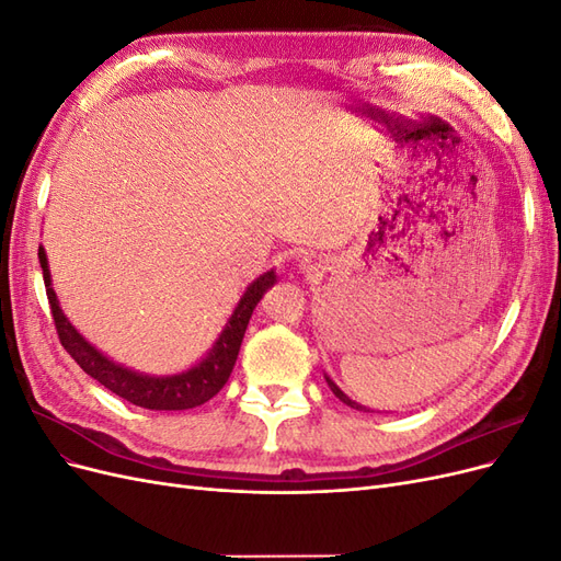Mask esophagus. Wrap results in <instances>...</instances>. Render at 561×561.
Instances as JSON below:
<instances>
[{
    "label": "esophagus",
    "instance_id": "esophagus-1",
    "mask_svg": "<svg viewBox=\"0 0 561 561\" xmlns=\"http://www.w3.org/2000/svg\"><path fill=\"white\" fill-rule=\"evenodd\" d=\"M299 266H301V271H313L316 266H313V260H309V257H304L301 262H299Z\"/></svg>",
    "mask_w": 561,
    "mask_h": 561
}]
</instances>
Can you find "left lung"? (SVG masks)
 Masks as SVG:
<instances>
[{"label":"left lung","mask_w":561,"mask_h":561,"mask_svg":"<svg viewBox=\"0 0 561 561\" xmlns=\"http://www.w3.org/2000/svg\"><path fill=\"white\" fill-rule=\"evenodd\" d=\"M325 381H328V386H330V390H332V393H334V396H336L339 400H342L344 404L353 407V410H358V412H369L365 404H358V402H355V400H351V398H348V396L344 393V390H342V388H339V386H336V383H334V381H332V379H330L328 375H325Z\"/></svg>","instance_id":"left-lung-1"}]
</instances>
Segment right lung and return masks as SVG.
Returning <instances> with one entry per match:
<instances>
[{
    "instance_id": "1",
    "label": "right lung",
    "mask_w": 561,
    "mask_h": 561,
    "mask_svg": "<svg viewBox=\"0 0 561 561\" xmlns=\"http://www.w3.org/2000/svg\"><path fill=\"white\" fill-rule=\"evenodd\" d=\"M39 264H42L50 313H54L56 330L65 351L72 355L77 365L87 371L89 377L110 388L112 393L154 412L192 410V407L208 402L213 396H217L219 390H222V386L229 381L236 358H239L241 342L245 336L254 307H257L264 293H268L271 287L278 283L276 268H271L260 278H254L245 287L239 304L233 307V313L229 316L222 332H219V336L215 339L213 348L192 367L175 371V375L157 377V375H145V371H138V369H130L122 363H114L103 351L95 348L89 339L72 325L70 318L62 313L58 295L54 290V283H50L46 250L42 245H39Z\"/></svg>"
}]
</instances>
